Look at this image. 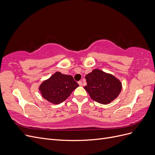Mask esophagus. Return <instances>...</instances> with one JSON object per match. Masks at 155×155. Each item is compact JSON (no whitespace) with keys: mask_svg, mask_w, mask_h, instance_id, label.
Listing matches in <instances>:
<instances>
[{"mask_svg":"<svg viewBox=\"0 0 155 155\" xmlns=\"http://www.w3.org/2000/svg\"><path fill=\"white\" fill-rule=\"evenodd\" d=\"M78 83L80 86H82V81H79Z\"/></svg>","mask_w":155,"mask_h":155,"instance_id":"esophagus-1","label":"esophagus"}]
</instances>
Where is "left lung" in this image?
Here are the masks:
<instances>
[{
	"label": "left lung",
	"instance_id": "obj_1",
	"mask_svg": "<svg viewBox=\"0 0 155 155\" xmlns=\"http://www.w3.org/2000/svg\"><path fill=\"white\" fill-rule=\"evenodd\" d=\"M87 85L85 90L91 98L107 105L117 98L122 90V83L115 76L99 69H94L85 75Z\"/></svg>",
	"mask_w": 155,
	"mask_h": 155
}]
</instances>
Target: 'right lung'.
Here are the masks:
<instances>
[{
    "label": "right lung",
    "mask_w": 155,
    "mask_h": 155,
    "mask_svg": "<svg viewBox=\"0 0 155 155\" xmlns=\"http://www.w3.org/2000/svg\"><path fill=\"white\" fill-rule=\"evenodd\" d=\"M78 86L71 75L56 71L40 84L38 89L44 99L57 105L65 101Z\"/></svg>",
    "instance_id": "add662e5"
}]
</instances>
